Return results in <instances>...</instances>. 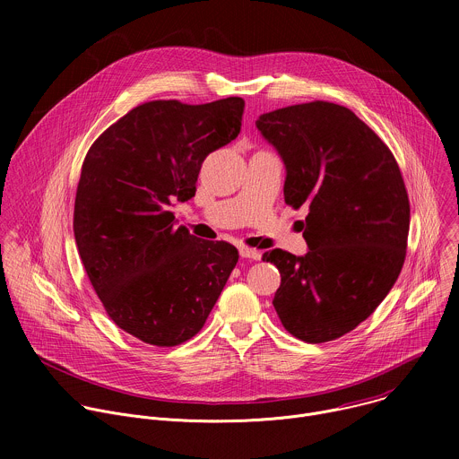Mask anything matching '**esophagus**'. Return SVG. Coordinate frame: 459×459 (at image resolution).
Returning a JSON list of instances; mask_svg holds the SVG:
<instances>
[{
    "label": "esophagus",
    "instance_id": "1",
    "mask_svg": "<svg viewBox=\"0 0 459 459\" xmlns=\"http://www.w3.org/2000/svg\"><path fill=\"white\" fill-rule=\"evenodd\" d=\"M239 255L248 257V259H261V252L255 248H248V247H239Z\"/></svg>",
    "mask_w": 459,
    "mask_h": 459
}]
</instances>
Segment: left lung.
I'll list each match as a JSON object with an SVG mask.
<instances>
[{"mask_svg":"<svg viewBox=\"0 0 459 459\" xmlns=\"http://www.w3.org/2000/svg\"><path fill=\"white\" fill-rule=\"evenodd\" d=\"M255 126L285 165V204L308 209L307 254H264L281 274L273 305L298 340H336L376 310L402 273L411 205L400 167L374 130L336 103L278 108Z\"/></svg>","mask_w":459,"mask_h":459,"instance_id":"1","label":"left lung"}]
</instances>
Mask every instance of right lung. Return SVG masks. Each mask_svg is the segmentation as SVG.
Returning a JSON list of instances; mask_svg holds the SVG:
<instances>
[{
  "label": "right lung",
  "instance_id": "1",
  "mask_svg": "<svg viewBox=\"0 0 459 459\" xmlns=\"http://www.w3.org/2000/svg\"><path fill=\"white\" fill-rule=\"evenodd\" d=\"M245 101H149L89 149L76 192L74 236L108 317L134 338L174 347L202 331L238 250L176 227L170 207L195 194L204 160L241 130Z\"/></svg>",
  "mask_w": 459,
  "mask_h": 459
}]
</instances>
